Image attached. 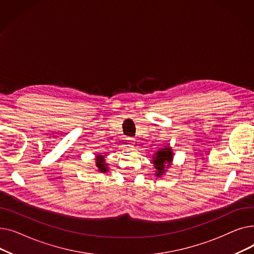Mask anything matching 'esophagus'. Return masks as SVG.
Here are the masks:
<instances>
[{
	"mask_svg": "<svg viewBox=\"0 0 254 254\" xmlns=\"http://www.w3.org/2000/svg\"><path fill=\"white\" fill-rule=\"evenodd\" d=\"M127 140H129V142H128V143H129V145H127V146H129V147H132V146H134V145H132V142H134L135 140H134V139H131V138H130V139H127Z\"/></svg>",
	"mask_w": 254,
	"mask_h": 254,
	"instance_id": "obj_1",
	"label": "esophagus"
}]
</instances>
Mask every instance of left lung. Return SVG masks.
<instances>
[{
	"label": "left lung",
	"instance_id": "left-lung-1",
	"mask_svg": "<svg viewBox=\"0 0 254 254\" xmlns=\"http://www.w3.org/2000/svg\"><path fill=\"white\" fill-rule=\"evenodd\" d=\"M172 161H173V152L170 147H166L158 150L153 155V161H152V164L154 165V169H155V176L161 177L165 173L167 167L170 166Z\"/></svg>",
	"mask_w": 254,
	"mask_h": 254
}]
</instances>
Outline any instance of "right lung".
I'll return each mask as SVG.
<instances>
[{
  "label": "right lung",
  "instance_id": "1",
  "mask_svg": "<svg viewBox=\"0 0 254 254\" xmlns=\"http://www.w3.org/2000/svg\"><path fill=\"white\" fill-rule=\"evenodd\" d=\"M107 163L105 162V158H104V155H97L96 156V167H97V170L100 171L101 173H106L108 172V168H107Z\"/></svg>",
  "mask_w": 254,
  "mask_h": 254
}]
</instances>
